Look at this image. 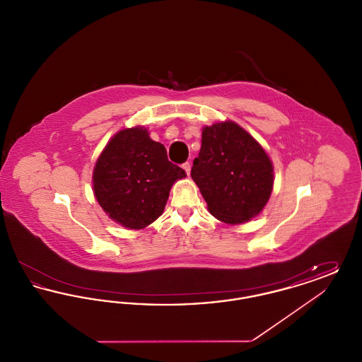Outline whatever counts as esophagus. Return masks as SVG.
Returning <instances> with one entry per match:
<instances>
[{
  "label": "esophagus",
  "mask_w": 362,
  "mask_h": 362,
  "mask_svg": "<svg viewBox=\"0 0 362 362\" xmlns=\"http://www.w3.org/2000/svg\"><path fill=\"white\" fill-rule=\"evenodd\" d=\"M182 167H183V170H185L186 173H187V176H189V171H191V165H189V163H185Z\"/></svg>",
  "instance_id": "34e87169"
}]
</instances>
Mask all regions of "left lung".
I'll return each mask as SVG.
<instances>
[{
	"instance_id": "8db88e82",
	"label": "left lung",
	"mask_w": 362,
	"mask_h": 362,
	"mask_svg": "<svg viewBox=\"0 0 362 362\" xmlns=\"http://www.w3.org/2000/svg\"><path fill=\"white\" fill-rule=\"evenodd\" d=\"M191 177L221 223H248L267 205L274 167L263 146L236 122L202 127V145Z\"/></svg>"
}]
</instances>
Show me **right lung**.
<instances>
[{"mask_svg": "<svg viewBox=\"0 0 362 362\" xmlns=\"http://www.w3.org/2000/svg\"><path fill=\"white\" fill-rule=\"evenodd\" d=\"M186 173L168 161L163 144L148 129H122L96 160L92 186L98 204L117 224L144 229L164 211L175 182Z\"/></svg>", "mask_w": 362, "mask_h": 362, "instance_id": "obj_1", "label": "right lung"}]
</instances>
